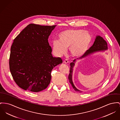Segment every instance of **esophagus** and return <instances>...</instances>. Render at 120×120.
<instances>
[{"label": "esophagus", "mask_w": 120, "mask_h": 120, "mask_svg": "<svg viewBox=\"0 0 120 120\" xmlns=\"http://www.w3.org/2000/svg\"><path fill=\"white\" fill-rule=\"evenodd\" d=\"M64 62L65 63V64H67V63H68V62H69V61L68 60H67V59H65V60H64Z\"/></svg>", "instance_id": "1"}]
</instances>
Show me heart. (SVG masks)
Segmentation results:
<instances>
[{
	"label": "heart",
	"instance_id": "1",
	"mask_svg": "<svg viewBox=\"0 0 120 120\" xmlns=\"http://www.w3.org/2000/svg\"><path fill=\"white\" fill-rule=\"evenodd\" d=\"M59 40L52 42L53 50L57 56L64 55L67 48L72 56L79 57L84 55L88 49L92 38L90 34L80 29L68 30L60 33Z\"/></svg>",
	"mask_w": 120,
	"mask_h": 120
}]
</instances>
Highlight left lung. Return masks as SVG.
<instances>
[{
    "mask_svg": "<svg viewBox=\"0 0 120 120\" xmlns=\"http://www.w3.org/2000/svg\"><path fill=\"white\" fill-rule=\"evenodd\" d=\"M107 49V44L106 42L104 40V39L101 36H96L95 41L93 45L88 49L86 52L85 53V54L83 55L81 57L79 58V59H82L86 56H87L89 55H90V54L95 52L96 51H98L100 50H104ZM75 60H73V62H71L70 64V74L68 76V79L69 80L70 83L71 84L72 87L74 88V89L76 91H79V92H81V91L78 90L74 86L73 83L72 82V72H73V68L75 65Z\"/></svg>",
    "mask_w": 120,
    "mask_h": 120,
    "instance_id": "1",
    "label": "left lung"
}]
</instances>
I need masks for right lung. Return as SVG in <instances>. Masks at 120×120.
<instances>
[{"label": "right lung", "mask_w": 120, "mask_h": 120, "mask_svg": "<svg viewBox=\"0 0 120 120\" xmlns=\"http://www.w3.org/2000/svg\"><path fill=\"white\" fill-rule=\"evenodd\" d=\"M56 26L30 24L14 39L10 49L9 70L20 88L34 92L45 90L50 83L52 69L62 63L60 58L52 56L48 42Z\"/></svg>", "instance_id": "1"}]
</instances>
